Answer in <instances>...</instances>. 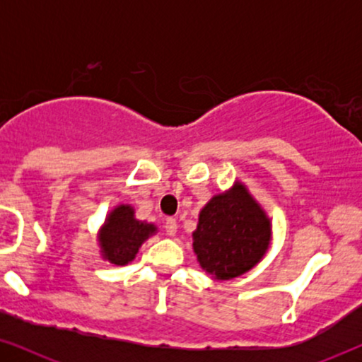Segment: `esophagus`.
<instances>
[{
    "label": "esophagus",
    "instance_id": "1",
    "mask_svg": "<svg viewBox=\"0 0 362 362\" xmlns=\"http://www.w3.org/2000/svg\"><path fill=\"white\" fill-rule=\"evenodd\" d=\"M165 230L168 235H175L176 230H177V222L176 219H173V217H168L165 221Z\"/></svg>",
    "mask_w": 362,
    "mask_h": 362
}]
</instances>
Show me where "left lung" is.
I'll list each match as a JSON object with an SVG mask.
<instances>
[{
  "instance_id": "8db88e82",
  "label": "left lung",
  "mask_w": 362,
  "mask_h": 362,
  "mask_svg": "<svg viewBox=\"0 0 362 362\" xmlns=\"http://www.w3.org/2000/svg\"><path fill=\"white\" fill-rule=\"evenodd\" d=\"M270 235L264 209L242 182H235L202 207L192 247L202 270L216 280H230L259 264Z\"/></svg>"
}]
</instances>
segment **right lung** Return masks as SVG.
Here are the masks:
<instances>
[{
	"instance_id": "right-lung-1",
	"label": "right lung",
	"mask_w": 362,
	"mask_h": 362,
	"mask_svg": "<svg viewBox=\"0 0 362 362\" xmlns=\"http://www.w3.org/2000/svg\"><path fill=\"white\" fill-rule=\"evenodd\" d=\"M156 232L153 224L135 219L132 206H118L108 214L100 229V249L103 259L115 265H127L135 259L138 249Z\"/></svg>"
}]
</instances>
